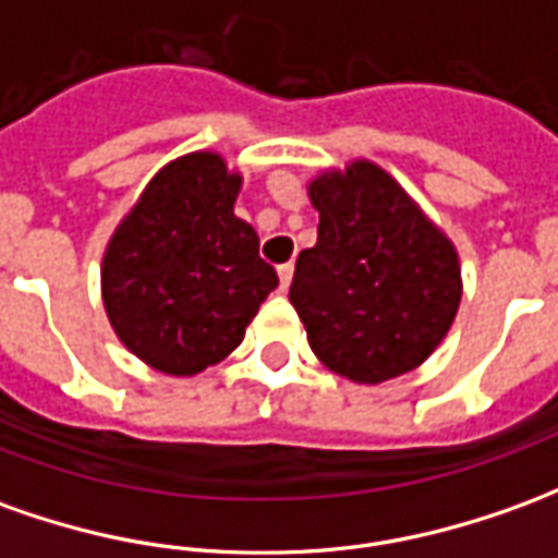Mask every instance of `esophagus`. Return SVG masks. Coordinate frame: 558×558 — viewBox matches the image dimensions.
<instances>
[{
	"mask_svg": "<svg viewBox=\"0 0 558 558\" xmlns=\"http://www.w3.org/2000/svg\"><path fill=\"white\" fill-rule=\"evenodd\" d=\"M278 280H280V290H290L292 263H283V266H278Z\"/></svg>",
	"mask_w": 558,
	"mask_h": 558,
	"instance_id": "esophagus-1",
	"label": "esophagus"
}]
</instances>
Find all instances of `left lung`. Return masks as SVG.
Masks as SVG:
<instances>
[{"label": "left lung", "instance_id": "8db88e82", "mask_svg": "<svg viewBox=\"0 0 558 558\" xmlns=\"http://www.w3.org/2000/svg\"><path fill=\"white\" fill-rule=\"evenodd\" d=\"M307 196L317 244L295 259L290 302L314 356L356 384L414 372L459 311L453 241L368 159L317 174Z\"/></svg>", "mask_w": 558, "mask_h": 558}]
</instances>
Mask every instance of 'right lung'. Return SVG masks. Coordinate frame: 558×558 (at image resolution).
Segmentation results:
<instances>
[{
  "mask_svg": "<svg viewBox=\"0 0 558 558\" xmlns=\"http://www.w3.org/2000/svg\"><path fill=\"white\" fill-rule=\"evenodd\" d=\"M239 171L211 150L154 174L102 256V302L117 338L150 368L205 372L244 338L278 275L235 217Z\"/></svg>",
  "mask_w": 558,
  "mask_h": 558,
  "instance_id": "add662e5",
  "label": "right lung"
}]
</instances>
